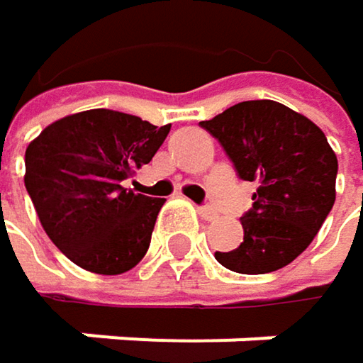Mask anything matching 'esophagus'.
Segmentation results:
<instances>
[{
    "label": "esophagus",
    "mask_w": 363,
    "mask_h": 363,
    "mask_svg": "<svg viewBox=\"0 0 363 363\" xmlns=\"http://www.w3.org/2000/svg\"><path fill=\"white\" fill-rule=\"evenodd\" d=\"M197 212H199V216H201L203 220H216V218H218L216 210H212L210 206H203V208H199Z\"/></svg>",
    "instance_id": "1"
}]
</instances>
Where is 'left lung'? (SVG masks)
I'll return each mask as SVG.
<instances>
[{
	"mask_svg": "<svg viewBox=\"0 0 363 363\" xmlns=\"http://www.w3.org/2000/svg\"><path fill=\"white\" fill-rule=\"evenodd\" d=\"M256 182L242 218L244 242L214 258L235 273L260 275L290 264L318 235L336 199V153L305 115L275 101H244L199 121Z\"/></svg>",
	"mask_w": 363,
	"mask_h": 363,
	"instance_id": "obj_1",
	"label": "left lung"
}]
</instances>
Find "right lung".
<instances>
[{
    "label": "right lung",
    "mask_w": 363,
    "mask_h": 363,
    "mask_svg": "<svg viewBox=\"0 0 363 363\" xmlns=\"http://www.w3.org/2000/svg\"><path fill=\"white\" fill-rule=\"evenodd\" d=\"M170 125L90 109L56 119L25 153V186L52 244L77 267L119 275L149 250L164 197L125 189L149 164Z\"/></svg>",
    "instance_id": "obj_1"
}]
</instances>
